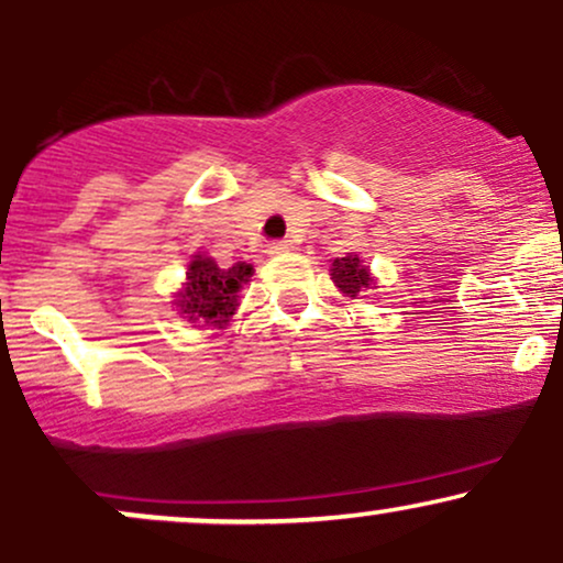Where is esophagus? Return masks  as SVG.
Instances as JSON below:
<instances>
[{"instance_id": "34e87169", "label": "esophagus", "mask_w": 563, "mask_h": 563, "mask_svg": "<svg viewBox=\"0 0 563 563\" xmlns=\"http://www.w3.org/2000/svg\"><path fill=\"white\" fill-rule=\"evenodd\" d=\"M296 249V245L294 243H290V241H277V243H269V254H273V256H277V254H286V251H294Z\"/></svg>"}]
</instances>
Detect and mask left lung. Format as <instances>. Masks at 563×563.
Returning a JSON list of instances; mask_svg holds the SVG:
<instances>
[{
  "label": "left lung",
  "instance_id": "1",
  "mask_svg": "<svg viewBox=\"0 0 563 563\" xmlns=\"http://www.w3.org/2000/svg\"><path fill=\"white\" fill-rule=\"evenodd\" d=\"M331 280L339 286L341 294L352 296V299H357V296L367 288H376V280H373L371 269L365 267L357 254H346V256H339V260H333Z\"/></svg>",
  "mask_w": 563,
  "mask_h": 563
}]
</instances>
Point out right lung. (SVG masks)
Masks as SVG:
<instances>
[{
  "label": "right lung",
  "mask_w": 563,
  "mask_h": 563,
  "mask_svg": "<svg viewBox=\"0 0 563 563\" xmlns=\"http://www.w3.org/2000/svg\"><path fill=\"white\" fill-rule=\"evenodd\" d=\"M254 275V267L245 262L222 269L206 254H196L187 264V283L174 296L179 314L200 325L224 328L238 309L241 288Z\"/></svg>",
  "instance_id": "add662e5"
}]
</instances>
